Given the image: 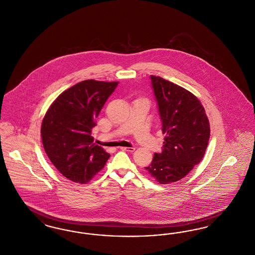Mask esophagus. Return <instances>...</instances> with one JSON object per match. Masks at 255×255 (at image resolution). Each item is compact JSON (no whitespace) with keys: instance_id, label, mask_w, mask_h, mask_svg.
Here are the masks:
<instances>
[{"instance_id":"1","label":"esophagus","mask_w":255,"mask_h":255,"mask_svg":"<svg viewBox=\"0 0 255 255\" xmlns=\"http://www.w3.org/2000/svg\"><path fill=\"white\" fill-rule=\"evenodd\" d=\"M121 150L123 151H127V152H133L134 148L133 147H120Z\"/></svg>"}]
</instances>
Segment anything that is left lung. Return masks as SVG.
I'll use <instances>...</instances> for the list:
<instances>
[{
  "mask_svg": "<svg viewBox=\"0 0 255 255\" xmlns=\"http://www.w3.org/2000/svg\"><path fill=\"white\" fill-rule=\"evenodd\" d=\"M151 83L162 123L161 153H154L145 170L160 184L183 178L203 158L210 138V123L205 109L191 92L151 76Z\"/></svg>",
  "mask_w": 255,
  "mask_h": 255,
  "instance_id": "1",
  "label": "left lung"
}]
</instances>
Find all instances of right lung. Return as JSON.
<instances>
[{
  "label": "right lung",
  "mask_w": 255,
  "mask_h": 255,
  "mask_svg": "<svg viewBox=\"0 0 255 255\" xmlns=\"http://www.w3.org/2000/svg\"><path fill=\"white\" fill-rule=\"evenodd\" d=\"M118 84L94 80L79 82L61 93L42 120L44 151L58 171L74 182L91 180L110 157L93 143L91 132Z\"/></svg>",
  "instance_id": "obj_1"
}]
</instances>
